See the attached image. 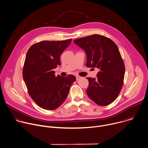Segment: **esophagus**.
<instances>
[{
    "instance_id": "1",
    "label": "esophagus",
    "mask_w": 148,
    "mask_h": 148,
    "mask_svg": "<svg viewBox=\"0 0 148 148\" xmlns=\"http://www.w3.org/2000/svg\"><path fill=\"white\" fill-rule=\"evenodd\" d=\"M81 78H82V77H81V76H76V80H78L80 79Z\"/></svg>"
}]
</instances>
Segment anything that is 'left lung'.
<instances>
[{
    "label": "left lung",
    "instance_id": "8db88e82",
    "mask_svg": "<svg viewBox=\"0 0 148 148\" xmlns=\"http://www.w3.org/2000/svg\"><path fill=\"white\" fill-rule=\"evenodd\" d=\"M87 55L86 66L99 69L97 79L87 77L89 85L87 95L100 106L112 103L123 87L125 65L115 42L105 36L93 34L74 40Z\"/></svg>",
    "mask_w": 148,
    "mask_h": 148
}]
</instances>
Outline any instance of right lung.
<instances>
[{
	"label": "right lung",
	"instance_id": "right-lung-1",
	"mask_svg": "<svg viewBox=\"0 0 148 148\" xmlns=\"http://www.w3.org/2000/svg\"><path fill=\"white\" fill-rule=\"evenodd\" d=\"M72 39L42 41L28 50L23 69V77L29 95L41 108L53 110L66 100L75 76L55 75L53 69L61 65L60 56Z\"/></svg>",
	"mask_w": 148,
	"mask_h": 148
}]
</instances>
